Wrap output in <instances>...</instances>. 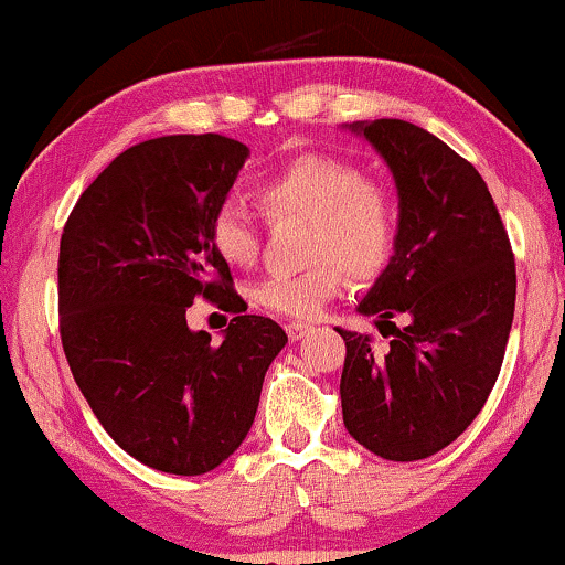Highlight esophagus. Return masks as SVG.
<instances>
[{
  "mask_svg": "<svg viewBox=\"0 0 565 565\" xmlns=\"http://www.w3.org/2000/svg\"><path fill=\"white\" fill-rule=\"evenodd\" d=\"M312 331L310 323H300V321H291L287 323V337L291 339V342H300V339H305Z\"/></svg>",
  "mask_w": 565,
  "mask_h": 565,
  "instance_id": "34e87169",
  "label": "esophagus"
}]
</instances>
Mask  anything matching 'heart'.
<instances>
[{"label":"heart","mask_w":565,"mask_h":565,"mask_svg":"<svg viewBox=\"0 0 565 565\" xmlns=\"http://www.w3.org/2000/svg\"><path fill=\"white\" fill-rule=\"evenodd\" d=\"M270 217H308V270L268 276L249 297L276 316L312 321L344 289V270L358 278L382 274L397 244V210L363 168L348 160L308 154L257 183ZM210 242L223 263L253 265L260 249L257 217L244 202L226 200L210 221Z\"/></svg>","instance_id":"1"}]
</instances>
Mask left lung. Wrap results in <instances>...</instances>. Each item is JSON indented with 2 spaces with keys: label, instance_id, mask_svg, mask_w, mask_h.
<instances>
[{
  "label": "left lung",
  "instance_id": "1",
  "mask_svg": "<svg viewBox=\"0 0 565 565\" xmlns=\"http://www.w3.org/2000/svg\"><path fill=\"white\" fill-rule=\"evenodd\" d=\"M348 128L392 171L399 217L392 260L358 302L390 348L337 329L348 344L342 418L365 450L407 463L458 439L498 382L515 308L513 249L484 179L445 141L397 118Z\"/></svg>",
  "mask_w": 565,
  "mask_h": 565
}]
</instances>
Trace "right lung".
I'll return each instance as SVG.
<instances>
[{"label":"right lung","mask_w":565,"mask_h":565,"mask_svg":"<svg viewBox=\"0 0 565 565\" xmlns=\"http://www.w3.org/2000/svg\"><path fill=\"white\" fill-rule=\"evenodd\" d=\"M249 149L179 134L120 152L81 194L60 239V337L81 394L120 450L200 477L234 455L287 344L276 321L242 316L210 221ZM202 294L239 311L221 345L185 326Z\"/></svg>","instance_id":"add662e5"}]
</instances>
